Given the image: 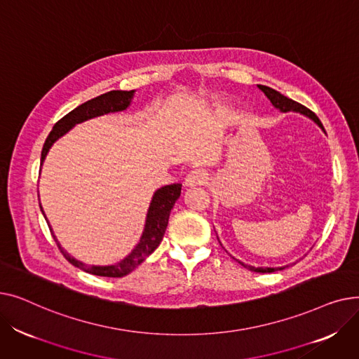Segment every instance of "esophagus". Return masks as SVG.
Segmentation results:
<instances>
[{
	"label": "esophagus",
	"instance_id": "34e87169",
	"mask_svg": "<svg viewBox=\"0 0 359 359\" xmlns=\"http://www.w3.org/2000/svg\"><path fill=\"white\" fill-rule=\"evenodd\" d=\"M208 180V176H206L205 172L202 170H194L189 175L186 176L184 179V186L186 187H196V186H202Z\"/></svg>",
	"mask_w": 359,
	"mask_h": 359
}]
</instances>
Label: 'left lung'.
Masks as SVG:
<instances>
[{"label":"left lung","instance_id":"1","mask_svg":"<svg viewBox=\"0 0 359 359\" xmlns=\"http://www.w3.org/2000/svg\"><path fill=\"white\" fill-rule=\"evenodd\" d=\"M257 87H259V90H262L263 93H265V96L271 100V103H272V106H273L275 109H278V110L282 111V113L295 111V113H299V115H304L306 118L311 119L320 129H322V130L325 132V128H323L322 122H320V119L314 115V113H313L310 109H307V107H304L303 104H299V103L294 102L292 99L285 97L284 94H280L279 91H276V90H273V88H271V87H268V86L257 84ZM233 259H236V257H233ZM236 260L240 263L241 266L248 268V269H250V271H253V272H259V273H271V272H275V271H282V269L288 268V265L280 266V268H279V266H278V268H256V266H252V265H246V263H243V262L238 260V259H236Z\"/></svg>","mask_w":359,"mask_h":359}]
</instances>
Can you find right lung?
Masks as SVG:
<instances>
[{
	"label": "right lung",
	"instance_id": "obj_1",
	"mask_svg": "<svg viewBox=\"0 0 359 359\" xmlns=\"http://www.w3.org/2000/svg\"><path fill=\"white\" fill-rule=\"evenodd\" d=\"M134 96H135V90H130V91L113 90V91H107V93L102 94V96L94 97V99L80 104L79 107H75L74 110H71L68 115H65L61 121L56 122L53 129L50 130V134L46 138L43 149H42V158H41L42 163L41 164H43L50 147L56 141H58L61 137H64L67 132L69 129H72L75 125H79L81 122L93 119V118L107 115V113L126 110L130 106ZM180 194H182V184L180 183L163 186L154 192L153 198H151L149 206H148L144 231L140 237L138 244L130 250V253L126 257H123L118 263H113V265H107V266H96V265L88 266V265H86V263H83L81 260H77L75 257H72L61 246L58 238L55 237L50 225H49V230H50L56 244H58L61 253L65 256V259L71 263V265L77 266L81 271L88 272L91 275L107 276V278H122V276H126L128 273H130L138 265H141V263L160 246V243H161L163 236H164L165 229H167L170 212H172L173 206H175L176 201L179 199ZM41 211H42L43 217L46 218L45 212L42 210V205H41Z\"/></svg>",
	"mask_w": 359,
	"mask_h": 359
}]
</instances>
